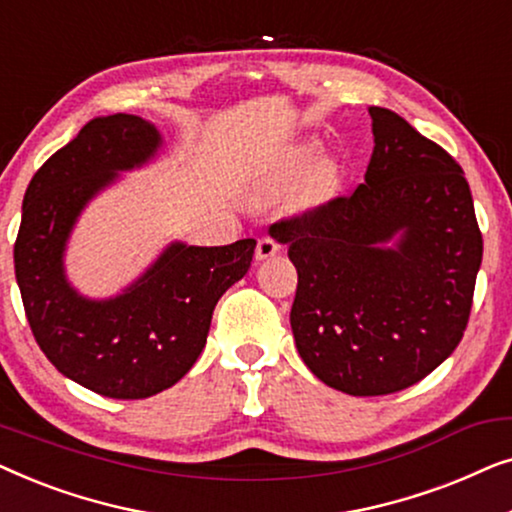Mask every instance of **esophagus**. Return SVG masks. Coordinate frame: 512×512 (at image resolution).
Wrapping results in <instances>:
<instances>
[{"label": "esophagus", "instance_id": "esophagus-1", "mask_svg": "<svg viewBox=\"0 0 512 512\" xmlns=\"http://www.w3.org/2000/svg\"><path fill=\"white\" fill-rule=\"evenodd\" d=\"M279 244L272 240V237H261L256 244V261H268V258H272L275 254H279Z\"/></svg>", "mask_w": 512, "mask_h": 512}]
</instances>
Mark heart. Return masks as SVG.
<instances>
[{
  "mask_svg": "<svg viewBox=\"0 0 512 512\" xmlns=\"http://www.w3.org/2000/svg\"><path fill=\"white\" fill-rule=\"evenodd\" d=\"M314 156V144L312 142H303L298 146H293L291 151H286L282 158L277 160L275 165H270V170L263 172V177L258 179L256 184V195L258 198H272V195H279L286 186H291L300 172L310 165V160ZM333 184V167L324 163L319 165L317 170L312 172L310 181H307L305 188V198L307 200H317L321 195H326L328 188Z\"/></svg>",
  "mask_w": 512,
  "mask_h": 512,
  "instance_id": "obj_1",
  "label": "heart"
}]
</instances>
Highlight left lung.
I'll use <instances>...</instances> for the list:
<instances>
[{"instance_id": "1", "label": "left lung", "mask_w": 512, "mask_h": 512, "mask_svg": "<svg viewBox=\"0 0 512 512\" xmlns=\"http://www.w3.org/2000/svg\"><path fill=\"white\" fill-rule=\"evenodd\" d=\"M363 184L270 235L298 270L291 328L300 359L349 396L408 389L466 331L482 235L464 170L394 111L370 107Z\"/></svg>"}]
</instances>
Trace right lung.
Returning a JSON list of instances; mask_svg holds the SVG:
<instances>
[{"label":"right lung","mask_w":512,"mask_h":512,"mask_svg":"<svg viewBox=\"0 0 512 512\" xmlns=\"http://www.w3.org/2000/svg\"><path fill=\"white\" fill-rule=\"evenodd\" d=\"M160 149L163 135L151 121L97 116L39 167L25 191L13 263L27 321L46 359L100 396L149 398L177 384L205 347L219 298L254 258L256 240L172 242L116 296L88 298L74 289L65 251L81 212Z\"/></svg>","instance_id":"add662e5"}]
</instances>
